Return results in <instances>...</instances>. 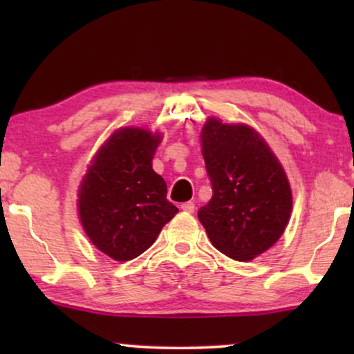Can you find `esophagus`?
<instances>
[{"label": "esophagus", "instance_id": "34e87169", "mask_svg": "<svg viewBox=\"0 0 354 354\" xmlns=\"http://www.w3.org/2000/svg\"><path fill=\"white\" fill-rule=\"evenodd\" d=\"M183 211L185 212H195V203H192V201H187V203H183V205L180 206Z\"/></svg>", "mask_w": 354, "mask_h": 354}]
</instances>
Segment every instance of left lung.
Masks as SVG:
<instances>
[{"instance_id":"1","label":"left lung","mask_w":354,"mask_h":354,"mask_svg":"<svg viewBox=\"0 0 354 354\" xmlns=\"http://www.w3.org/2000/svg\"><path fill=\"white\" fill-rule=\"evenodd\" d=\"M203 158L212 198L198 219L211 243L236 261L269 250L283 234L292 212V190L268 143L248 125L211 118L201 133Z\"/></svg>"}]
</instances>
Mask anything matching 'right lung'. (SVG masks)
<instances>
[{
  "label": "right lung",
  "instance_id": "1",
  "mask_svg": "<svg viewBox=\"0 0 354 354\" xmlns=\"http://www.w3.org/2000/svg\"><path fill=\"white\" fill-rule=\"evenodd\" d=\"M159 135L120 129L96 154L79 192L82 225L96 248L115 261L147 251L178 209L153 171Z\"/></svg>",
  "mask_w": 354,
  "mask_h": 354
}]
</instances>
